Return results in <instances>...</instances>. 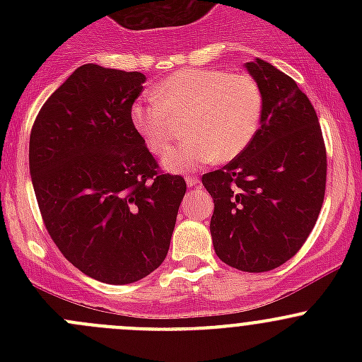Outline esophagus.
<instances>
[{
	"mask_svg": "<svg viewBox=\"0 0 362 362\" xmlns=\"http://www.w3.org/2000/svg\"><path fill=\"white\" fill-rule=\"evenodd\" d=\"M185 182H187L189 187H196V185L199 184V180L196 177H187V178H185Z\"/></svg>",
	"mask_w": 362,
	"mask_h": 362,
	"instance_id": "34e87169",
	"label": "esophagus"
}]
</instances>
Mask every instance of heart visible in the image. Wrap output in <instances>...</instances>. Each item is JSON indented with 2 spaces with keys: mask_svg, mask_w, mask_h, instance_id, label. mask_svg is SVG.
Wrapping results in <instances>:
<instances>
[{
  "mask_svg": "<svg viewBox=\"0 0 362 362\" xmlns=\"http://www.w3.org/2000/svg\"><path fill=\"white\" fill-rule=\"evenodd\" d=\"M154 103H134L129 119L148 151L165 152L176 128L186 119L189 140L164 154L173 173H189L221 158H238L250 145L261 120L262 96L255 80L243 73L187 68L171 73L152 89Z\"/></svg>",
  "mask_w": 362,
  "mask_h": 362,
  "instance_id": "obj_1",
  "label": "heart"
}]
</instances>
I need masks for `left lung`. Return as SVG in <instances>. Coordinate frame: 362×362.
<instances>
[{"label": "left lung", "instance_id": "1", "mask_svg": "<svg viewBox=\"0 0 362 362\" xmlns=\"http://www.w3.org/2000/svg\"><path fill=\"white\" fill-rule=\"evenodd\" d=\"M262 112L250 145L202 182L214 198L211 242L222 262L249 273L279 268L303 247L326 192V147L312 103L289 75L245 63Z\"/></svg>", "mask_w": 362, "mask_h": 362}]
</instances>
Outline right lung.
<instances>
[{"mask_svg":"<svg viewBox=\"0 0 362 362\" xmlns=\"http://www.w3.org/2000/svg\"><path fill=\"white\" fill-rule=\"evenodd\" d=\"M147 76L83 64L54 90L29 138V173L50 238L75 268L124 286L159 268L185 180L160 175L129 110Z\"/></svg>","mask_w":362,"mask_h":362,"instance_id":"right-lung-1","label":"right lung"}]
</instances>
